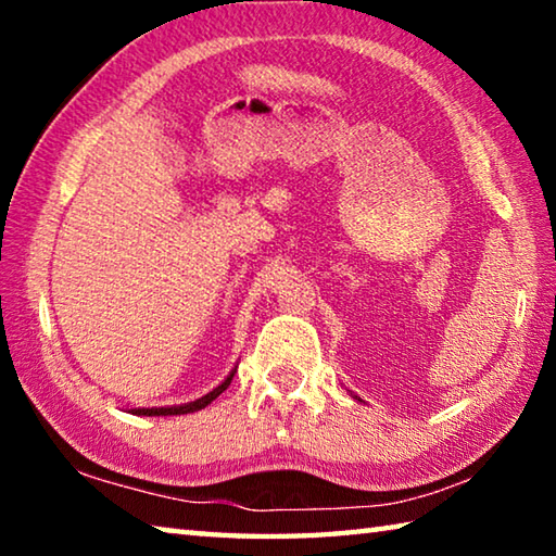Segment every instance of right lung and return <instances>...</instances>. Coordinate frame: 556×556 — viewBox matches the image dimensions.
Segmentation results:
<instances>
[{
    "instance_id": "right-lung-1",
    "label": "right lung",
    "mask_w": 556,
    "mask_h": 556,
    "mask_svg": "<svg viewBox=\"0 0 556 556\" xmlns=\"http://www.w3.org/2000/svg\"><path fill=\"white\" fill-rule=\"evenodd\" d=\"M232 375L235 372H230L228 378H225V382L223 384H218V388H215L213 392H208L205 394V397H201V400H195V402H188V404H181V407H152V409H135V414H144V417H174V414H191V412H199V409H203V407H208V404L218 397V394L223 392V390H228V384H230V380H232Z\"/></svg>"
}]
</instances>
